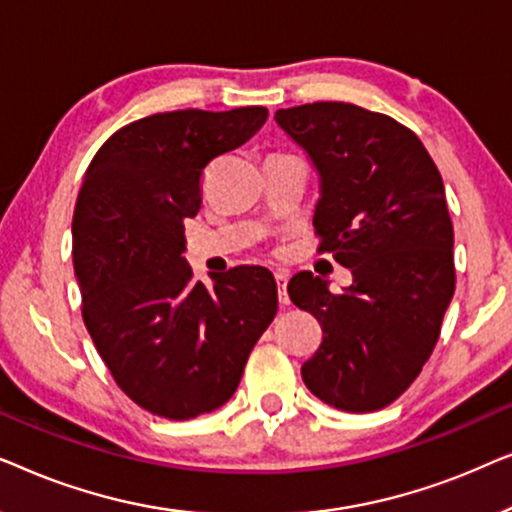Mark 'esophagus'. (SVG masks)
Wrapping results in <instances>:
<instances>
[{"label":"esophagus","mask_w":512,"mask_h":512,"mask_svg":"<svg viewBox=\"0 0 512 512\" xmlns=\"http://www.w3.org/2000/svg\"><path fill=\"white\" fill-rule=\"evenodd\" d=\"M275 282H277V291H279V305L286 307V305H289V293H286V282H289V272L277 270L275 272Z\"/></svg>","instance_id":"esophagus-1"}]
</instances>
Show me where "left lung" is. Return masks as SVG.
<instances>
[{
	"instance_id": "left-lung-1",
	"label": "left lung",
	"mask_w": 512,
	"mask_h": 512,
	"mask_svg": "<svg viewBox=\"0 0 512 512\" xmlns=\"http://www.w3.org/2000/svg\"><path fill=\"white\" fill-rule=\"evenodd\" d=\"M275 121L319 172V251L354 277L342 293L312 272L289 282L293 305L324 331L303 382L338 410H380L429 361L454 296L443 177L415 132L377 111L312 102L279 109Z\"/></svg>"
}]
</instances>
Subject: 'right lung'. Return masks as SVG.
I'll return each instance as SVG.
<instances>
[{
	"mask_svg": "<svg viewBox=\"0 0 512 512\" xmlns=\"http://www.w3.org/2000/svg\"><path fill=\"white\" fill-rule=\"evenodd\" d=\"M265 118V107L153 114L114 132L88 165L72 221L83 324L151 415L181 422L221 408L277 314L270 270L240 265L207 289L181 256L202 170Z\"/></svg>",
	"mask_w": 512,
	"mask_h": 512,
	"instance_id": "add662e5",
	"label": "right lung"
}]
</instances>
